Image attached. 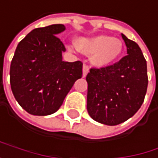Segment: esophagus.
I'll list each match as a JSON object with an SVG mask.
<instances>
[{"label":"esophagus","mask_w":158,"mask_h":158,"mask_svg":"<svg viewBox=\"0 0 158 158\" xmlns=\"http://www.w3.org/2000/svg\"><path fill=\"white\" fill-rule=\"evenodd\" d=\"M88 72H89V67L86 64H84V66H83V76L85 77L87 75Z\"/></svg>","instance_id":"1"}]
</instances>
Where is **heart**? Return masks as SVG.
Listing matches in <instances>:
<instances>
[{"label":"heart","instance_id":"obj_1","mask_svg":"<svg viewBox=\"0 0 158 158\" xmlns=\"http://www.w3.org/2000/svg\"><path fill=\"white\" fill-rule=\"evenodd\" d=\"M76 47L85 55L91 54V61L97 66H106L120 56L123 43L117 38L98 35L76 40Z\"/></svg>","mask_w":158,"mask_h":158}]
</instances>
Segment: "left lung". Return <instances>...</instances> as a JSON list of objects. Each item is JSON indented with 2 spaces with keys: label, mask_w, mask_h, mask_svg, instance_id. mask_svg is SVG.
<instances>
[{
  "label": "left lung",
  "mask_w": 158,
  "mask_h": 158,
  "mask_svg": "<svg viewBox=\"0 0 158 158\" xmlns=\"http://www.w3.org/2000/svg\"><path fill=\"white\" fill-rule=\"evenodd\" d=\"M127 55L110 66L91 68L86 75L87 112L92 119L116 126L132 117L144 101L147 64L140 46L121 34Z\"/></svg>",
  "instance_id": "1"
}]
</instances>
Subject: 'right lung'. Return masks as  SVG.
Instances as JSON below:
<instances>
[{
	"label": "right lung",
	"instance_id": "add662e5",
	"mask_svg": "<svg viewBox=\"0 0 158 158\" xmlns=\"http://www.w3.org/2000/svg\"><path fill=\"white\" fill-rule=\"evenodd\" d=\"M63 31L62 24L34 29L15 49L10 66L11 89L18 104L31 114L56 113L82 77L81 61L62 60L66 48L56 34Z\"/></svg>",
	"mask_w": 158,
	"mask_h": 158
}]
</instances>
